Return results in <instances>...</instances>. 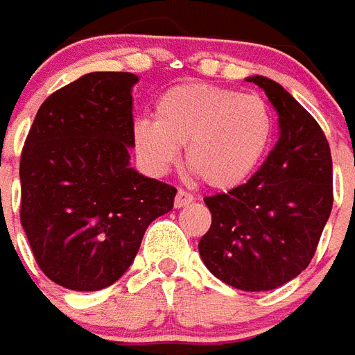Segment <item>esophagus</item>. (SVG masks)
<instances>
[{"instance_id": "esophagus-1", "label": "esophagus", "mask_w": 355, "mask_h": 355, "mask_svg": "<svg viewBox=\"0 0 355 355\" xmlns=\"http://www.w3.org/2000/svg\"><path fill=\"white\" fill-rule=\"evenodd\" d=\"M193 203V196L188 193L184 190H178L177 191V198H175V207L177 209H182V207H188V205Z\"/></svg>"}]
</instances>
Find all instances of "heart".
Here are the masks:
<instances>
[{
    "label": "heart",
    "mask_w": 355,
    "mask_h": 355,
    "mask_svg": "<svg viewBox=\"0 0 355 355\" xmlns=\"http://www.w3.org/2000/svg\"><path fill=\"white\" fill-rule=\"evenodd\" d=\"M154 116L139 118L131 143L152 175L169 173L186 146V167L214 190L246 182L269 150L271 107L259 96L216 84L186 83L159 96Z\"/></svg>",
    "instance_id": "heart-1"
}]
</instances>
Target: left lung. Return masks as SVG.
Here are the masks:
<instances>
[{
    "label": "left lung",
    "instance_id": "1",
    "mask_svg": "<svg viewBox=\"0 0 355 355\" xmlns=\"http://www.w3.org/2000/svg\"><path fill=\"white\" fill-rule=\"evenodd\" d=\"M258 84L278 114V141L243 186L205 198L211 230L199 241L207 269L243 291L290 282L311 263L333 207V162L318 122L271 78Z\"/></svg>",
    "mask_w": 355,
    "mask_h": 355
}]
</instances>
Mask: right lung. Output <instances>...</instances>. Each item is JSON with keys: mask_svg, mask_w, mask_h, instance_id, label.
Listing matches in <instances>:
<instances>
[{"mask_svg": "<svg viewBox=\"0 0 355 355\" xmlns=\"http://www.w3.org/2000/svg\"><path fill=\"white\" fill-rule=\"evenodd\" d=\"M133 73L96 71L39 107L20 157V222L41 271L75 291L116 282L177 190L130 165Z\"/></svg>", "mask_w": 355, "mask_h": 355, "instance_id": "1", "label": "right lung"}]
</instances>
